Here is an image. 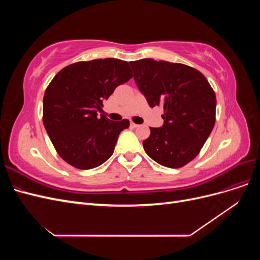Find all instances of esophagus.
<instances>
[{
	"label": "esophagus",
	"instance_id": "obj_1",
	"mask_svg": "<svg viewBox=\"0 0 260 260\" xmlns=\"http://www.w3.org/2000/svg\"><path fill=\"white\" fill-rule=\"evenodd\" d=\"M130 125L132 128H138V127H140L139 124H137V123H135V122H130Z\"/></svg>",
	"mask_w": 260,
	"mask_h": 260
}]
</instances>
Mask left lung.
Wrapping results in <instances>:
<instances>
[{
    "instance_id": "left-lung-1",
    "label": "left lung",
    "mask_w": 260,
    "mask_h": 260,
    "mask_svg": "<svg viewBox=\"0 0 260 260\" xmlns=\"http://www.w3.org/2000/svg\"><path fill=\"white\" fill-rule=\"evenodd\" d=\"M135 81L151 107L164 106V124L149 128L145 153L168 168L193 160L216 121V95L199 70L179 62L144 58L130 61Z\"/></svg>"
}]
</instances>
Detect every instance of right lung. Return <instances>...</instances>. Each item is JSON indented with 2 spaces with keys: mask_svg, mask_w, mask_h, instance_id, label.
I'll return each instance as SVG.
<instances>
[{
  "mask_svg": "<svg viewBox=\"0 0 260 260\" xmlns=\"http://www.w3.org/2000/svg\"><path fill=\"white\" fill-rule=\"evenodd\" d=\"M132 78L128 61L117 58L78 61L53 78L43 98V124L58 155L78 169H92L114 153L129 120H109L103 102Z\"/></svg>",
  "mask_w": 260,
  "mask_h": 260,
  "instance_id": "obj_1",
  "label": "right lung"
}]
</instances>
